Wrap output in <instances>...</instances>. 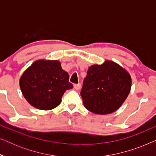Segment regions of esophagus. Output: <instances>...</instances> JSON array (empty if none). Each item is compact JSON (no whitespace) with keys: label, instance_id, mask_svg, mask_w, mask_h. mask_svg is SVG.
<instances>
[{"label":"esophagus","instance_id":"34e87169","mask_svg":"<svg viewBox=\"0 0 156 156\" xmlns=\"http://www.w3.org/2000/svg\"><path fill=\"white\" fill-rule=\"evenodd\" d=\"M74 87L75 88V89H76V90H79V89H80L81 88V84L79 83V84H75L74 85Z\"/></svg>","mask_w":156,"mask_h":156}]
</instances>
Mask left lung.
Segmentation results:
<instances>
[{"instance_id":"obj_1","label":"left lung","mask_w":156,"mask_h":156,"mask_svg":"<svg viewBox=\"0 0 156 156\" xmlns=\"http://www.w3.org/2000/svg\"><path fill=\"white\" fill-rule=\"evenodd\" d=\"M131 77L119 64L105 60L89 67L81 96L85 108L96 114H112L118 110L129 96Z\"/></svg>"}]
</instances>
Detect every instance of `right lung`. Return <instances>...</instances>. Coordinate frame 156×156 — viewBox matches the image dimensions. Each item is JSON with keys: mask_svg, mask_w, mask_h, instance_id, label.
<instances>
[{"mask_svg": "<svg viewBox=\"0 0 156 156\" xmlns=\"http://www.w3.org/2000/svg\"><path fill=\"white\" fill-rule=\"evenodd\" d=\"M19 84L27 101L37 109L45 111L57 107L66 90L73 88L60 62L45 59H37L27 67Z\"/></svg>", "mask_w": 156, "mask_h": 156, "instance_id": "obj_1", "label": "right lung"}]
</instances>
